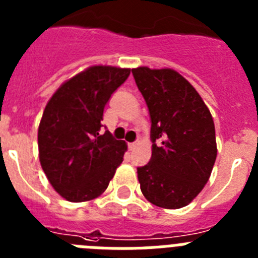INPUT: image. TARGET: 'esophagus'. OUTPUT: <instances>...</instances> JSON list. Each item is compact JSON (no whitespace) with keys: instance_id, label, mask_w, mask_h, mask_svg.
Instances as JSON below:
<instances>
[{"instance_id":"obj_1","label":"esophagus","mask_w":258,"mask_h":258,"mask_svg":"<svg viewBox=\"0 0 258 258\" xmlns=\"http://www.w3.org/2000/svg\"><path fill=\"white\" fill-rule=\"evenodd\" d=\"M136 146H137V142L127 143V147H129V150H133V149H136Z\"/></svg>"}]
</instances>
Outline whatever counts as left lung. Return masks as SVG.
<instances>
[{"label":"left lung","instance_id":"obj_1","mask_svg":"<svg viewBox=\"0 0 258 258\" xmlns=\"http://www.w3.org/2000/svg\"><path fill=\"white\" fill-rule=\"evenodd\" d=\"M132 74L151 117V159L137 168L141 191L161 208L186 207L206 186L217 157L213 118L174 70L138 67Z\"/></svg>","mask_w":258,"mask_h":258}]
</instances>
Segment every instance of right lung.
<instances>
[{
  "mask_svg": "<svg viewBox=\"0 0 258 258\" xmlns=\"http://www.w3.org/2000/svg\"><path fill=\"white\" fill-rule=\"evenodd\" d=\"M129 75V68L89 67L61 84L45 107L38 157L54 190L68 202L99 197L122 163L126 143L99 132L104 106Z\"/></svg>",
  "mask_w": 258,
  "mask_h": 258,
  "instance_id": "add662e5",
  "label": "right lung"
}]
</instances>
